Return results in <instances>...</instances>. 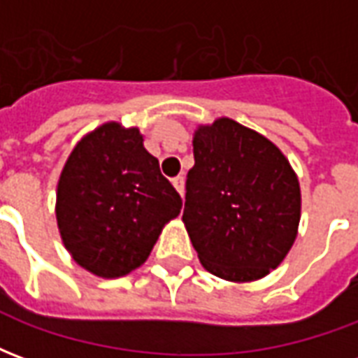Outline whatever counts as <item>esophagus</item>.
<instances>
[{
  "mask_svg": "<svg viewBox=\"0 0 358 358\" xmlns=\"http://www.w3.org/2000/svg\"><path fill=\"white\" fill-rule=\"evenodd\" d=\"M172 184H174V187H176V192H178L180 195H184V178H182V176L172 178Z\"/></svg>",
  "mask_w": 358,
  "mask_h": 358,
  "instance_id": "obj_1",
  "label": "esophagus"
}]
</instances>
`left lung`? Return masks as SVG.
Here are the masks:
<instances>
[{
	"instance_id": "left-lung-1",
	"label": "left lung",
	"mask_w": 358,
	"mask_h": 358,
	"mask_svg": "<svg viewBox=\"0 0 358 358\" xmlns=\"http://www.w3.org/2000/svg\"><path fill=\"white\" fill-rule=\"evenodd\" d=\"M194 159L182 220L199 261L228 282L261 280L297 238V174L268 138L228 117L197 126Z\"/></svg>"
}]
</instances>
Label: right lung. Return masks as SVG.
<instances>
[{"mask_svg":"<svg viewBox=\"0 0 358 358\" xmlns=\"http://www.w3.org/2000/svg\"><path fill=\"white\" fill-rule=\"evenodd\" d=\"M182 199L143 148L140 128L105 122L82 138L57 184L59 234L74 263L120 278L148 261Z\"/></svg>","mask_w":358,"mask_h":358,"instance_id":"right-lung-1","label":"right lung"}]
</instances>
